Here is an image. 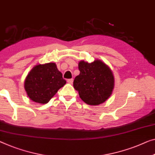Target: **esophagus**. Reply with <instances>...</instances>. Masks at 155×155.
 I'll use <instances>...</instances> for the list:
<instances>
[{
	"label": "esophagus",
	"instance_id": "1",
	"mask_svg": "<svg viewBox=\"0 0 155 155\" xmlns=\"http://www.w3.org/2000/svg\"><path fill=\"white\" fill-rule=\"evenodd\" d=\"M68 84H72V83H73V78H70V79H68Z\"/></svg>",
	"mask_w": 155,
	"mask_h": 155
}]
</instances>
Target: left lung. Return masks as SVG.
Instances as JSON below:
<instances>
[{"mask_svg": "<svg viewBox=\"0 0 155 155\" xmlns=\"http://www.w3.org/2000/svg\"><path fill=\"white\" fill-rule=\"evenodd\" d=\"M80 74L75 77L74 87L80 98L91 106L101 104L111 95L115 80L112 70L101 60L89 63L84 61L78 63Z\"/></svg>", "mask_w": 155, "mask_h": 155, "instance_id": "8db88e82", "label": "left lung"}]
</instances>
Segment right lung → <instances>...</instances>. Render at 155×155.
<instances>
[{"instance_id":"1","label":"right lung","mask_w":155,"mask_h":155,"mask_svg":"<svg viewBox=\"0 0 155 155\" xmlns=\"http://www.w3.org/2000/svg\"><path fill=\"white\" fill-rule=\"evenodd\" d=\"M66 81L54 63L38 64L28 74L24 88L28 97L39 104H47Z\"/></svg>"}]
</instances>
